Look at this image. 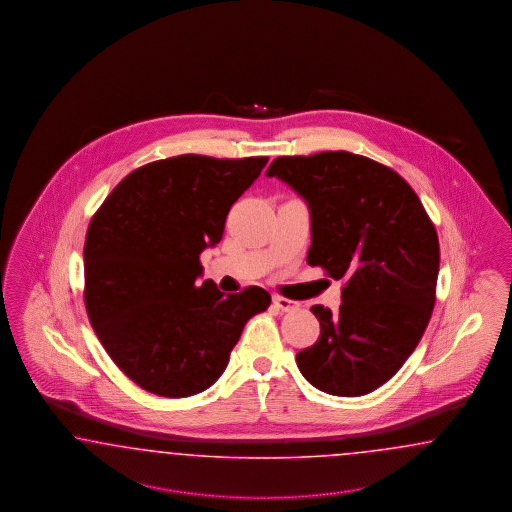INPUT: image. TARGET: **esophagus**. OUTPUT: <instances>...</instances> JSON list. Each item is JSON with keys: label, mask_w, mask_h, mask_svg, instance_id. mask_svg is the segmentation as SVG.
<instances>
[{"label": "esophagus", "mask_w": 512, "mask_h": 512, "mask_svg": "<svg viewBox=\"0 0 512 512\" xmlns=\"http://www.w3.org/2000/svg\"><path fill=\"white\" fill-rule=\"evenodd\" d=\"M272 302H274V308H278L281 311H295L300 308V304L295 302V300H289V298H283V296H274L272 298Z\"/></svg>", "instance_id": "1"}]
</instances>
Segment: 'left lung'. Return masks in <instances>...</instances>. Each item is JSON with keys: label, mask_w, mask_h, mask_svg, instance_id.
<instances>
[{"label": "left lung", "mask_w": 512, "mask_h": 512, "mask_svg": "<svg viewBox=\"0 0 512 512\" xmlns=\"http://www.w3.org/2000/svg\"><path fill=\"white\" fill-rule=\"evenodd\" d=\"M266 176L308 202V264L343 279L340 310L311 311L321 336L296 355L311 385L364 396L398 372L430 323L439 240L422 202L398 172L351 152L285 155Z\"/></svg>", "instance_id": "1"}]
</instances>
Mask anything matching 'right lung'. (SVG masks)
Listing matches in <instances>:
<instances>
[{"label":"right lung","instance_id":"right-lung-1","mask_svg":"<svg viewBox=\"0 0 512 512\" xmlns=\"http://www.w3.org/2000/svg\"><path fill=\"white\" fill-rule=\"evenodd\" d=\"M268 157L186 154L127 174L92 217L84 302L93 330L140 388L186 398L214 385L249 319L270 306L261 287L225 295L201 253Z\"/></svg>","mask_w":512,"mask_h":512}]
</instances>
